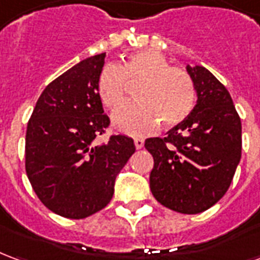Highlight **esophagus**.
Masks as SVG:
<instances>
[{
	"mask_svg": "<svg viewBox=\"0 0 260 260\" xmlns=\"http://www.w3.org/2000/svg\"><path fill=\"white\" fill-rule=\"evenodd\" d=\"M134 143H135L136 149H142V147H143V143H145V141H143L142 138H135V139H134Z\"/></svg>",
	"mask_w": 260,
	"mask_h": 260,
	"instance_id": "obj_1",
	"label": "esophagus"
}]
</instances>
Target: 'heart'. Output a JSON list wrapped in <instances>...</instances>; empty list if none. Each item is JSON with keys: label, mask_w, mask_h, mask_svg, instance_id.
<instances>
[{"label": "heart", "mask_w": 260, "mask_h": 260, "mask_svg": "<svg viewBox=\"0 0 260 260\" xmlns=\"http://www.w3.org/2000/svg\"><path fill=\"white\" fill-rule=\"evenodd\" d=\"M136 86V102L126 103L111 115L113 126L128 135H145L158 126L181 124L195 106V86L191 75L173 68L164 54L141 50L131 54L118 67L107 65L99 75L97 93L104 107L122 103L126 82Z\"/></svg>", "instance_id": "obj_1"}]
</instances>
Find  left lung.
Returning <instances> with one entry per match:
<instances>
[{
  "label": "left lung",
  "mask_w": 260,
  "mask_h": 260,
  "mask_svg": "<svg viewBox=\"0 0 260 260\" xmlns=\"http://www.w3.org/2000/svg\"><path fill=\"white\" fill-rule=\"evenodd\" d=\"M196 104L164 138H149L154 158L150 191L171 210L198 214L216 205L229 189L241 160L242 128L229 90L202 65H186Z\"/></svg>",
  "instance_id": "left-lung-1"
}]
</instances>
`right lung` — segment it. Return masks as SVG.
I'll return each instance as SVG.
<instances>
[{
  "label": "right lung",
  "instance_id": "1",
  "mask_svg": "<svg viewBox=\"0 0 260 260\" xmlns=\"http://www.w3.org/2000/svg\"><path fill=\"white\" fill-rule=\"evenodd\" d=\"M106 53L82 59L43 90L26 131V174L44 206L85 218L111 201L115 178L135 153L132 138L96 145L110 124L97 93Z\"/></svg>",
  "mask_w": 260,
  "mask_h": 260
}]
</instances>
